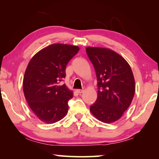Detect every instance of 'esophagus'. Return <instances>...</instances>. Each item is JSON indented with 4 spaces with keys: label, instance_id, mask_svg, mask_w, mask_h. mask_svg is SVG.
<instances>
[{
    "label": "esophagus",
    "instance_id": "esophagus-1",
    "mask_svg": "<svg viewBox=\"0 0 159 159\" xmlns=\"http://www.w3.org/2000/svg\"><path fill=\"white\" fill-rule=\"evenodd\" d=\"M76 91H77V93H79V94H81V93L84 92V90H83V89H78Z\"/></svg>",
    "mask_w": 159,
    "mask_h": 159
}]
</instances>
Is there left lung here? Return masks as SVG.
<instances>
[{
  "mask_svg": "<svg viewBox=\"0 0 159 159\" xmlns=\"http://www.w3.org/2000/svg\"><path fill=\"white\" fill-rule=\"evenodd\" d=\"M86 52L95 68L98 80V98L90 111L102 122L116 121L130 105L135 92L130 65L114 51L88 47Z\"/></svg>",
  "mask_w": 159,
  "mask_h": 159,
  "instance_id": "left-lung-1",
  "label": "left lung"
}]
</instances>
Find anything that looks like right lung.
Listing matches in <instances>:
<instances>
[{
  "label": "right lung",
  "instance_id": "right-lung-1",
  "mask_svg": "<svg viewBox=\"0 0 159 159\" xmlns=\"http://www.w3.org/2000/svg\"><path fill=\"white\" fill-rule=\"evenodd\" d=\"M79 50L78 46L52 44L40 50L27 66L23 90L35 115L45 123H54L65 116L73 93L61 82L66 66Z\"/></svg>",
  "mask_w": 159,
  "mask_h": 159
}]
</instances>
